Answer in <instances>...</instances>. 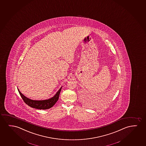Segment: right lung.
Wrapping results in <instances>:
<instances>
[{
    "mask_svg": "<svg viewBox=\"0 0 146 146\" xmlns=\"http://www.w3.org/2000/svg\"><path fill=\"white\" fill-rule=\"evenodd\" d=\"M62 89V87L60 88V89L58 90V92L54 95L53 97L50 99L45 100H33L27 98L26 97L23 95L20 92V91L18 89V91L20 95L22 98L24 102L28 106H30L32 108L40 109V110H46L49 108H51L54 106L57 101H58L60 95L61 90Z\"/></svg>",
    "mask_w": 146,
    "mask_h": 146,
    "instance_id": "1",
    "label": "right lung"
}]
</instances>
